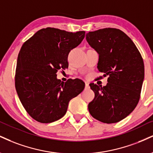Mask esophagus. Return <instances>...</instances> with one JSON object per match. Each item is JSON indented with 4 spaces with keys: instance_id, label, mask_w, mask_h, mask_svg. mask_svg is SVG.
<instances>
[{
    "instance_id": "obj_1",
    "label": "esophagus",
    "mask_w": 153,
    "mask_h": 153,
    "mask_svg": "<svg viewBox=\"0 0 153 153\" xmlns=\"http://www.w3.org/2000/svg\"><path fill=\"white\" fill-rule=\"evenodd\" d=\"M85 88H89V83H88V82H85Z\"/></svg>"
}]
</instances>
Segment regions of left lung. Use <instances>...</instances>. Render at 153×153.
<instances>
[{"instance_id": "8db88e82", "label": "left lung", "mask_w": 153, "mask_h": 153, "mask_svg": "<svg viewBox=\"0 0 153 153\" xmlns=\"http://www.w3.org/2000/svg\"><path fill=\"white\" fill-rule=\"evenodd\" d=\"M86 40L99 55L97 69L108 75L107 85L91 83L95 97L90 113L105 123H115L137 106L144 80V62L132 40L122 30L103 28L86 33Z\"/></svg>"}]
</instances>
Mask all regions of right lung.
<instances>
[{"label":"right lung","mask_w":153,"mask_h":153,"mask_svg":"<svg viewBox=\"0 0 153 153\" xmlns=\"http://www.w3.org/2000/svg\"><path fill=\"white\" fill-rule=\"evenodd\" d=\"M85 31L68 32L46 27L23 43L17 60L15 84L27 113L39 123H50L63 117L70 100L84 90L80 79L61 82L59 70L68 67V56L85 38Z\"/></svg>","instance_id":"right-lung-1"}]
</instances>
